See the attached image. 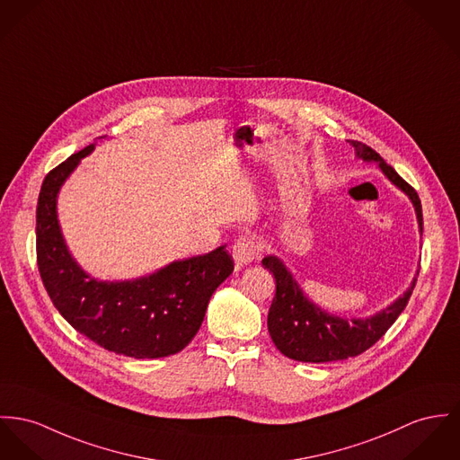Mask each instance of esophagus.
Returning a JSON list of instances; mask_svg holds the SVG:
<instances>
[{"mask_svg": "<svg viewBox=\"0 0 460 460\" xmlns=\"http://www.w3.org/2000/svg\"><path fill=\"white\" fill-rule=\"evenodd\" d=\"M259 252H261L259 242L248 234H242L240 238H236L231 247V253L238 268L247 266L248 262H252L259 255Z\"/></svg>", "mask_w": 460, "mask_h": 460, "instance_id": "1", "label": "esophagus"}]
</instances>
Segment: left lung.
<instances>
[{"mask_svg": "<svg viewBox=\"0 0 460 460\" xmlns=\"http://www.w3.org/2000/svg\"><path fill=\"white\" fill-rule=\"evenodd\" d=\"M350 145L354 146L357 157L367 163H378L385 177L410 196L422 233L424 217L417 190L399 177L395 170L371 146L354 140ZM262 266L268 268L277 280V294L268 314L270 336L283 355L301 362L343 360L371 349L406 308L417 283L415 279L402 296H399L390 306L373 317L341 318L329 315L327 312L320 310L317 305H314L279 257H264Z\"/></svg>", "mask_w": 460, "mask_h": 460, "instance_id": "1", "label": "left lung"}]
</instances>
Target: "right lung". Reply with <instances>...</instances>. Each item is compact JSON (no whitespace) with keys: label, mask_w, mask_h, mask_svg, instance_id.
<instances>
[{"label":"right lung","mask_w":460,"mask_h":460,"mask_svg":"<svg viewBox=\"0 0 460 460\" xmlns=\"http://www.w3.org/2000/svg\"><path fill=\"white\" fill-rule=\"evenodd\" d=\"M103 138V137H102ZM94 143L54 168L36 207V261L41 282L71 327L100 347L135 358L183 350L201 327L215 288L234 270L226 247L128 282H100L71 257L58 222V192Z\"/></svg>","instance_id":"add662e5"}]
</instances>
